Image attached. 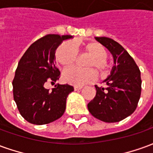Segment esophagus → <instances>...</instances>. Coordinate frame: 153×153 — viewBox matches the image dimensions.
I'll return each mask as SVG.
<instances>
[{
	"label": "esophagus",
	"instance_id": "esophagus-1",
	"mask_svg": "<svg viewBox=\"0 0 153 153\" xmlns=\"http://www.w3.org/2000/svg\"><path fill=\"white\" fill-rule=\"evenodd\" d=\"M83 88V87L81 86H74V91H79V90H81Z\"/></svg>",
	"mask_w": 153,
	"mask_h": 153
}]
</instances>
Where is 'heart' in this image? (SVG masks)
Instances as JSON below:
<instances>
[{"mask_svg": "<svg viewBox=\"0 0 153 153\" xmlns=\"http://www.w3.org/2000/svg\"><path fill=\"white\" fill-rule=\"evenodd\" d=\"M83 53L89 55L90 58L86 62V67L95 68L101 76H105L109 72L110 64L106 60L107 51L102 44L97 42H85L82 45ZM77 58V51L70 42L60 44L56 51V60L57 63L63 67L72 65ZM96 72L93 69H79L70 67L64 70L62 78L65 83L74 86H82L90 83L96 79Z\"/></svg>", "mask_w": 153, "mask_h": 153, "instance_id": "1", "label": "heart"}]
</instances>
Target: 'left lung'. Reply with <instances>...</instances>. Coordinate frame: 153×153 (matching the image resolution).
Segmentation results:
<instances>
[{
  "mask_svg": "<svg viewBox=\"0 0 153 153\" xmlns=\"http://www.w3.org/2000/svg\"><path fill=\"white\" fill-rule=\"evenodd\" d=\"M112 55L114 65L103 81L96 85V96L88 109L95 118L107 123L119 122L134 112L141 95V74L134 59L120 44L111 38L95 37Z\"/></svg>",
  "mask_w": 153,
  "mask_h": 153,
  "instance_id": "8db88e82",
  "label": "left lung"
}]
</instances>
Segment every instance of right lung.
I'll return each mask as SVG.
<instances>
[{
	"instance_id": "add662e5",
	"label": "right lung",
	"mask_w": 153,
	"mask_h": 153,
	"mask_svg": "<svg viewBox=\"0 0 153 153\" xmlns=\"http://www.w3.org/2000/svg\"><path fill=\"white\" fill-rule=\"evenodd\" d=\"M71 35L49 34L28 47L18 64L13 80V95L20 115L33 125H46L63 115L68 95L74 91L69 84H57L51 91L45 85L59 79L55 62L57 47Z\"/></svg>"
}]
</instances>
